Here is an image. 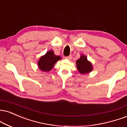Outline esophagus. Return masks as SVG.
<instances>
[{"instance_id":"obj_1","label":"esophagus","mask_w":127,"mask_h":127,"mask_svg":"<svg viewBox=\"0 0 127 127\" xmlns=\"http://www.w3.org/2000/svg\"><path fill=\"white\" fill-rule=\"evenodd\" d=\"M65 59H68V60H71V58H72V56H71V55H70V56H67V57H65Z\"/></svg>"}]
</instances>
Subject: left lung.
I'll return each instance as SVG.
<instances>
[{
    "instance_id": "left-lung-1",
    "label": "left lung",
    "mask_w": 127,
    "mask_h": 127,
    "mask_svg": "<svg viewBox=\"0 0 127 127\" xmlns=\"http://www.w3.org/2000/svg\"><path fill=\"white\" fill-rule=\"evenodd\" d=\"M77 69L81 74L89 73L92 70V64L88 62L87 58L85 56H82L80 59H78L76 62Z\"/></svg>"
}]
</instances>
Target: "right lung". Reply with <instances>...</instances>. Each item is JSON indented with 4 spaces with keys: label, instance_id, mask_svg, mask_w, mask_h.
<instances>
[{
    "label": "right lung",
    "instance_id": "right-lung-1",
    "mask_svg": "<svg viewBox=\"0 0 127 127\" xmlns=\"http://www.w3.org/2000/svg\"><path fill=\"white\" fill-rule=\"evenodd\" d=\"M61 59L59 56H56L53 51H49L45 56L40 58L38 62L39 68L44 71L51 70L56 62Z\"/></svg>",
    "mask_w": 127,
    "mask_h": 127
}]
</instances>
